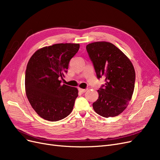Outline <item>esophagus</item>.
<instances>
[{"label":"esophagus","instance_id":"obj_1","mask_svg":"<svg viewBox=\"0 0 160 160\" xmlns=\"http://www.w3.org/2000/svg\"><path fill=\"white\" fill-rule=\"evenodd\" d=\"M87 90H88L87 89H81V88H79V91L80 92H81V93H85V92H86Z\"/></svg>","mask_w":160,"mask_h":160}]
</instances>
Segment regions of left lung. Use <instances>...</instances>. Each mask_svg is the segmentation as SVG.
<instances>
[{"label":"left lung","instance_id":"left-lung-1","mask_svg":"<svg viewBox=\"0 0 160 160\" xmlns=\"http://www.w3.org/2000/svg\"><path fill=\"white\" fill-rule=\"evenodd\" d=\"M97 77L105 79L93 103L95 112L104 118L115 117L127 108L133 93L135 72L132 62L112 43L92 42L86 46Z\"/></svg>","mask_w":160,"mask_h":160}]
</instances>
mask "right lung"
Instances as JSON below:
<instances>
[{"instance_id": "right-lung-1", "label": "right lung", "mask_w": 160, "mask_h": 160, "mask_svg": "<svg viewBox=\"0 0 160 160\" xmlns=\"http://www.w3.org/2000/svg\"><path fill=\"white\" fill-rule=\"evenodd\" d=\"M79 44L59 43L37 51L28 62L25 71L27 97L32 108L50 122L64 119L73 109L78 96L77 88L61 85L70 60Z\"/></svg>"}]
</instances>
